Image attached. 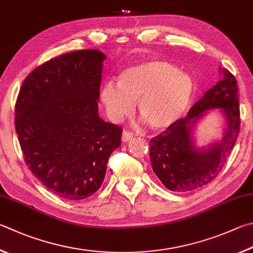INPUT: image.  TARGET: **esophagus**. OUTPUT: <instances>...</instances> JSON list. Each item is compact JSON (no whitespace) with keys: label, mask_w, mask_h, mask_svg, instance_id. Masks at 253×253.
Segmentation results:
<instances>
[{"label":"esophagus","mask_w":253,"mask_h":253,"mask_svg":"<svg viewBox=\"0 0 253 253\" xmlns=\"http://www.w3.org/2000/svg\"><path fill=\"white\" fill-rule=\"evenodd\" d=\"M132 137H134V134H132V132L130 131V130H127V129H125L123 131V135H122V138H123V140L124 141H128V140H130Z\"/></svg>","instance_id":"obj_1"}]
</instances>
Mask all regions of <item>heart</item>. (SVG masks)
<instances>
[{
    "label": "heart",
    "instance_id": "1",
    "mask_svg": "<svg viewBox=\"0 0 253 253\" xmlns=\"http://www.w3.org/2000/svg\"><path fill=\"white\" fill-rule=\"evenodd\" d=\"M194 94L189 75L177 71L171 63L160 59L147 61L126 68L117 85L107 83L102 100L113 121H121L134 109L156 129L168 127L185 113Z\"/></svg>",
    "mask_w": 253,
    "mask_h": 253
}]
</instances>
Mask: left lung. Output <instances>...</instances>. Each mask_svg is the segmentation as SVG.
I'll return each mask as SVG.
<instances>
[{
	"label": "left lung",
	"instance_id": "obj_1",
	"mask_svg": "<svg viewBox=\"0 0 253 253\" xmlns=\"http://www.w3.org/2000/svg\"><path fill=\"white\" fill-rule=\"evenodd\" d=\"M221 108L227 129L220 144L208 151H198L191 139V128L206 110ZM240 131L238 87L236 77L227 68L221 79L190 108L187 116L179 118L166 130L149 141L153 170L167 189L191 191L206 186L218 177L227 163Z\"/></svg>",
	"mask_w": 253,
	"mask_h": 253
}]
</instances>
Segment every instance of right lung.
<instances>
[{
  "instance_id": "add662e5",
  "label": "right lung",
  "mask_w": 253,
  "mask_h": 253,
  "mask_svg": "<svg viewBox=\"0 0 253 253\" xmlns=\"http://www.w3.org/2000/svg\"><path fill=\"white\" fill-rule=\"evenodd\" d=\"M105 55L81 49L34 68L18 91L15 130L32 173L67 200L93 196L123 128L98 116Z\"/></svg>"
}]
</instances>
